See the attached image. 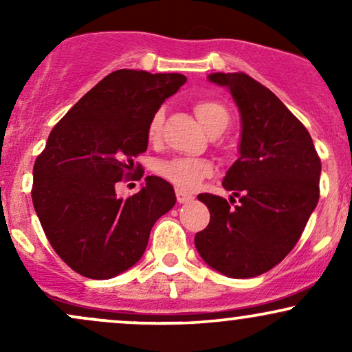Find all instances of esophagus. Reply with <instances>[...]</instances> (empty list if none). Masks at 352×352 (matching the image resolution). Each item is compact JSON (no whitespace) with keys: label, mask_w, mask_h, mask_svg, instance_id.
Here are the masks:
<instances>
[{"label":"esophagus","mask_w":352,"mask_h":352,"mask_svg":"<svg viewBox=\"0 0 352 352\" xmlns=\"http://www.w3.org/2000/svg\"><path fill=\"white\" fill-rule=\"evenodd\" d=\"M192 200H193V195L184 192V190L177 188V201H179V204H187V201H192Z\"/></svg>","instance_id":"esophagus-1"}]
</instances>
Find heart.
Wrapping results in <instances>:
<instances>
[{"label": "heart", "instance_id": "heart-1", "mask_svg": "<svg viewBox=\"0 0 352 352\" xmlns=\"http://www.w3.org/2000/svg\"><path fill=\"white\" fill-rule=\"evenodd\" d=\"M197 119L204 125L205 131L213 132L217 129H227L230 122L228 109L221 102L213 99H200L193 104ZM164 124V109L155 111L148 120L147 139L157 142L160 139ZM213 170V165L207 159H190V157H177V159L162 160L155 165V172L180 190H193L205 177Z\"/></svg>", "mask_w": 352, "mask_h": 352}]
</instances>
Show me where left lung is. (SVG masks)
<instances>
[{
  "mask_svg": "<svg viewBox=\"0 0 352 352\" xmlns=\"http://www.w3.org/2000/svg\"><path fill=\"white\" fill-rule=\"evenodd\" d=\"M208 80L227 87L240 111V157L223 179L233 192L230 201L199 195L210 223L195 235V246L218 273L253 278L300 240L319 200L321 160L305 125L263 84L245 72H213Z\"/></svg>",
  "mask_w": 352,
  "mask_h": 352,
  "instance_id": "left-lung-1",
  "label": "left lung"
}]
</instances>
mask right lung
Returning <instances> with one entry per match:
<instances>
[{
    "label": "right lung",
    "instance_id": "1",
    "mask_svg": "<svg viewBox=\"0 0 352 352\" xmlns=\"http://www.w3.org/2000/svg\"><path fill=\"white\" fill-rule=\"evenodd\" d=\"M184 74L119 69L96 84L47 137L33 168V205L54 252L74 272L109 280L140 260L151 230L175 205L160 177L119 199L116 184L134 175L147 151V125Z\"/></svg>",
    "mask_w": 352,
    "mask_h": 352
}]
</instances>
